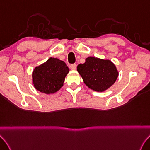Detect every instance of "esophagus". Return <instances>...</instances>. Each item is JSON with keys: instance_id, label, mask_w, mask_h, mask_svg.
I'll list each match as a JSON object with an SVG mask.
<instances>
[{"instance_id": "esophagus-1", "label": "esophagus", "mask_w": 150, "mask_h": 150, "mask_svg": "<svg viewBox=\"0 0 150 150\" xmlns=\"http://www.w3.org/2000/svg\"><path fill=\"white\" fill-rule=\"evenodd\" d=\"M70 68H71V69H76V68H77V64H73L70 65Z\"/></svg>"}]
</instances>
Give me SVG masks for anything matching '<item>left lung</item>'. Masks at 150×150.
<instances>
[{
	"instance_id": "1",
	"label": "left lung",
	"mask_w": 150,
	"mask_h": 150,
	"mask_svg": "<svg viewBox=\"0 0 150 150\" xmlns=\"http://www.w3.org/2000/svg\"><path fill=\"white\" fill-rule=\"evenodd\" d=\"M77 71L84 84L97 92H103L115 83L118 76L115 65L108 60L88 57L77 66Z\"/></svg>"
}]
</instances>
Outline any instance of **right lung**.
<instances>
[{"label": "right lung", "mask_w": 150, "mask_h": 150, "mask_svg": "<svg viewBox=\"0 0 150 150\" xmlns=\"http://www.w3.org/2000/svg\"><path fill=\"white\" fill-rule=\"evenodd\" d=\"M69 69L64 61L50 58L36 67L32 73V81L36 90L50 94L57 92L63 86Z\"/></svg>", "instance_id": "1"}]
</instances>
